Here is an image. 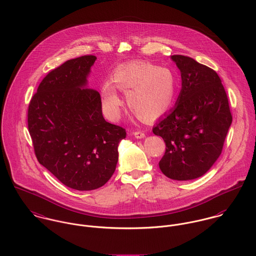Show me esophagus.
Returning a JSON list of instances; mask_svg holds the SVG:
<instances>
[{"label":"esophagus","mask_w":256,"mask_h":256,"mask_svg":"<svg viewBox=\"0 0 256 256\" xmlns=\"http://www.w3.org/2000/svg\"><path fill=\"white\" fill-rule=\"evenodd\" d=\"M134 136L136 138H138V140L145 138V134L142 132H134Z\"/></svg>","instance_id":"1"}]
</instances>
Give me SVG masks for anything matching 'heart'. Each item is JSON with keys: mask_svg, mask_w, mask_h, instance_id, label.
<instances>
[{"mask_svg": "<svg viewBox=\"0 0 256 256\" xmlns=\"http://www.w3.org/2000/svg\"><path fill=\"white\" fill-rule=\"evenodd\" d=\"M116 89L126 94L130 110L142 118H155L172 106L176 78L170 68L147 62H130L118 66L113 74V82L101 87L102 107L108 118H120L122 101Z\"/></svg>", "mask_w": 256, "mask_h": 256, "instance_id": "b5f03b06", "label": "heart"}]
</instances>
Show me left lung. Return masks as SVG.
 <instances>
[{"label":"left lung","instance_id":"1","mask_svg":"<svg viewBox=\"0 0 256 256\" xmlns=\"http://www.w3.org/2000/svg\"><path fill=\"white\" fill-rule=\"evenodd\" d=\"M170 58L180 72L182 89L174 108L158 120L153 134L166 143L160 170L172 180H190L203 176L217 161L232 116L215 70L192 58Z\"/></svg>","mask_w":256,"mask_h":256}]
</instances>
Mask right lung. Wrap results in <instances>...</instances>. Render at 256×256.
Listing matches in <instances>:
<instances>
[{
    "label": "right lung",
    "instance_id": "1",
    "mask_svg": "<svg viewBox=\"0 0 256 256\" xmlns=\"http://www.w3.org/2000/svg\"><path fill=\"white\" fill-rule=\"evenodd\" d=\"M97 58L68 60L50 72L28 107V130L39 163L64 186L93 190L113 176L126 130L105 120L87 78Z\"/></svg>",
    "mask_w": 256,
    "mask_h": 256
}]
</instances>
